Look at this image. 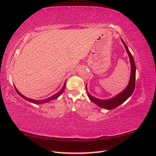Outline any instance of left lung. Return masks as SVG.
Returning <instances> with one entry per match:
<instances>
[{"mask_svg": "<svg viewBox=\"0 0 156 156\" xmlns=\"http://www.w3.org/2000/svg\"><path fill=\"white\" fill-rule=\"evenodd\" d=\"M121 40L123 42V44H124L125 46L126 51H127L128 54L129 60H130V64H131V75H130V78H129L128 85L125 88V90H123L121 93H119V94L115 96L114 98H112L108 99V100L97 99L96 98H94L90 95L88 92V91H87L88 96L89 98V99L90 100V101H92V102L96 104L97 106H98L99 107L105 108V109H107V110L114 109V108H115L118 106H119V105L122 104L123 102H124L126 100H128L129 98V96L132 94L133 90H134V88H135V81H136L135 62H134V60H133L132 55L128 48L127 45L126 44V43L124 42V41H123L122 38H121ZM86 88L87 89L86 86Z\"/></svg>", "mask_w": 156, "mask_h": 156, "instance_id": "obj_1", "label": "left lung"}]
</instances>
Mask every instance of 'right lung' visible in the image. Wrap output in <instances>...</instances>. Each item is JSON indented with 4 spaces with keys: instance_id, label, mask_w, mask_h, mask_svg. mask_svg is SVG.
<instances>
[{
    "instance_id": "add662e5",
    "label": "right lung",
    "mask_w": 156,
    "mask_h": 156,
    "mask_svg": "<svg viewBox=\"0 0 156 156\" xmlns=\"http://www.w3.org/2000/svg\"><path fill=\"white\" fill-rule=\"evenodd\" d=\"M66 82H65L64 84V86H63V87H62V88L58 92L56 93V94H54V95L52 96L51 97L48 98H46V99H44V100H32V99L28 98L25 97V96H23V94H21V93H20L19 91H18V90H17V89L16 88V87H15V86H14V88H15V90H16V92H17L18 94H19V96H20L22 98H23L24 99H25V100H27V101H28V102H32V103L35 104H44V103H47V102H50V100H52L57 99L58 98V97L62 94V92H64V88H65V86H66Z\"/></svg>"
}]
</instances>
